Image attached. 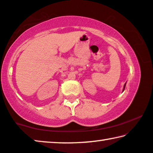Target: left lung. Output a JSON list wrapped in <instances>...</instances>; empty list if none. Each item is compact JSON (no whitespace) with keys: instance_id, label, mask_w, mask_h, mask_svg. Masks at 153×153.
<instances>
[{"instance_id":"1","label":"left lung","mask_w":153,"mask_h":153,"mask_svg":"<svg viewBox=\"0 0 153 153\" xmlns=\"http://www.w3.org/2000/svg\"><path fill=\"white\" fill-rule=\"evenodd\" d=\"M126 83H125V84H124V88H123V91H124V89H125V87H126Z\"/></svg>"}]
</instances>
